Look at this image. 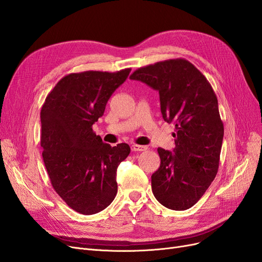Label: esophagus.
<instances>
[{
  "label": "esophagus",
  "mask_w": 262,
  "mask_h": 262,
  "mask_svg": "<svg viewBox=\"0 0 262 262\" xmlns=\"http://www.w3.org/2000/svg\"><path fill=\"white\" fill-rule=\"evenodd\" d=\"M132 151L134 152H141V151H146L147 147L146 146H139V144H132Z\"/></svg>",
  "instance_id": "1"
}]
</instances>
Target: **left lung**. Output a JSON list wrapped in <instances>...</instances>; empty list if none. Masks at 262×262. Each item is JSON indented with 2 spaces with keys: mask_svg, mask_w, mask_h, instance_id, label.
Instances as JSON below:
<instances>
[{
  "mask_svg": "<svg viewBox=\"0 0 262 262\" xmlns=\"http://www.w3.org/2000/svg\"><path fill=\"white\" fill-rule=\"evenodd\" d=\"M129 77L159 92L163 119L176 128L173 151L158 149L161 165L151 176L153 194L169 209H188L206 192L219 167L224 124L216 94L182 58L139 68Z\"/></svg>",
  "mask_w": 262,
  "mask_h": 262,
  "instance_id": "1",
  "label": "left lung"
}]
</instances>
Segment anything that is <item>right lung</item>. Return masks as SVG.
I'll return each mask as SVG.
<instances>
[{
  "mask_svg": "<svg viewBox=\"0 0 262 262\" xmlns=\"http://www.w3.org/2000/svg\"><path fill=\"white\" fill-rule=\"evenodd\" d=\"M130 70L68 74L42 106L41 146L47 173L57 194L80 214L103 210L118 192L116 169L130 148L127 143H104L93 124Z\"/></svg>",
  "mask_w": 262,
  "mask_h": 262,
  "instance_id": "add662e5",
  "label": "right lung"
}]
</instances>
